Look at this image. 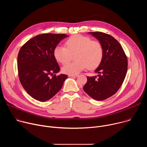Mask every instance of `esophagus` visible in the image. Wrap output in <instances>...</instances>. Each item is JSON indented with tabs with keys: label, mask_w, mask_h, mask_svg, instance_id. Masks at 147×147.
Here are the masks:
<instances>
[{
	"label": "esophagus",
	"mask_w": 147,
	"mask_h": 147,
	"mask_svg": "<svg viewBox=\"0 0 147 147\" xmlns=\"http://www.w3.org/2000/svg\"><path fill=\"white\" fill-rule=\"evenodd\" d=\"M69 77H78V74H73V75H69Z\"/></svg>",
	"instance_id": "1"
}]
</instances>
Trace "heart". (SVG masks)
Listing matches in <instances>:
<instances>
[{"label":"heart","instance_id":"1","mask_svg":"<svg viewBox=\"0 0 147 147\" xmlns=\"http://www.w3.org/2000/svg\"><path fill=\"white\" fill-rule=\"evenodd\" d=\"M66 46H57L53 51L55 59L65 65L69 62L72 55H75V61L65 65L62 71L73 75L88 67L90 69L98 66L103 56V48L99 40H91L90 38L76 34L66 41Z\"/></svg>","mask_w":147,"mask_h":147}]
</instances>
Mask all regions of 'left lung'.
Listing matches in <instances>:
<instances>
[{"label": "left lung", "mask_w": 147, "mask_h": 147, "mask_svg": "<svg viewBox=\"0 0 147 147\" xmlns=\"http://www.w3.org/2000/svg\"><path fill=\"white\" fill-rule=\"evenodd\" d=\"M98 39L103 48V56L95 72L96 76H87L84 86L89 96L97 100L113 95L120 88L127 71L126 55L119 42L112 36L102 32H90Z\"/></svg>", "instance_id": "1"}]
</instances>
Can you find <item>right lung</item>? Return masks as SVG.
<instances>
[{
	"instance_id": "1",
	"label": "right lung",
	"mask_w": 147,
	"mask_h": 147,
	"mask_svg": "<svg viewBox=\"0 0 147 147\" xmlns=\"http://www.w3.org/2000/svg\"><path fill=\"white\" fill-rule=\"evenodd\" d=\"M68 36L64 34H43L31 38L21 48L17 57L20 81L33 98L47 101L61 88L67 78L56 76L60 67L53 55L55 48ZM52 75L51 79L49 78Z\"/></svg>"
}]
</instances>
